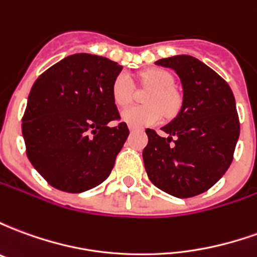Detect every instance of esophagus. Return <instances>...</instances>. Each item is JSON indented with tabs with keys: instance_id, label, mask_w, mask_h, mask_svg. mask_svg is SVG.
<instances>
[{
	"instance_id": "1",
	"label": "esophagus",
	"mask_w": 257,
	"mask_h": 257,
	"mask_svg": "<svg viewBox=\"0 0 257 257\" xmlns=\"http://www.w3.org/2000/svg\"><path fill=\"white\" fill-rule=\"evenodd\" d=\"M129 131H131V134H134V132H138V131H139V129L132 128V126H131V128H129Z\"/></svg>"
}]
</instances>
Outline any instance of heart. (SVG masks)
I'll use <instances>...</instances> for the list:
<instances>
[{"instance_id":"1","label":"heart","mask_w":257,"mask_h":257,"mask_svg":"<svg viewBox=\"0 0 257 257\" xmlns=\"http://www.w3.org/2000/svg\"><path fill=\"white\" fill-rule=\"evenodd\" d=\"M140 79L150 88H154L147 97L150 106H132L121 111V119L132 128H145L156 125L167 117L176 115L182 106V97L173 88V77L165 70L151 68L140 74ZM112 99L115 104L123 107L134 99V82L126 73H119L112 81Z\"/></svg>"}]
</instances>
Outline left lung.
Here are the masks:
<instances>
[{"instance_id":"8db88e82","label":"left lung","mask_w":257,"mask_h":257,"mask_svg":"<svg viewBox=\"0 0 257 257\" xmlns=\"http://www.w3.org/2000/svg\"><path fill=\"white\" fill-rule=\"evenodd\" d=\"M156 64L178 74L183 101L161 128L167 138L146 129V172L160 190L189 198L209 190L231 165L239 138L235 99L226 81L193 56L176 55Z\"/></svg>"}]
</instances>
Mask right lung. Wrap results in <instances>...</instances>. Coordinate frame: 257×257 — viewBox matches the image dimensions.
Segmentation results:
<instances>
[{
    "mask_svg": "<svg viewBox=\"0 0 257 257\" xmlns=\"http://www.w3.org/2000/svg\"><path fill=\"white\" fill-rule=\"evenodd\" d=\"M110 59L75 53L42 73L27 99L22 134L27 157L55 189L84 193L103 183L128 138L112 99L121 73Z\"/></svg>",
    "mask_w": 257,
    "mask_h": 257,
    "instance_id": "add662e5",
    "label": "right lung"
}]
</instances>
